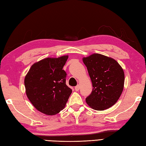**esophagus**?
Segmentation results:
<instances>
[{
    "instance_id": "1",
    "label": "esophagus",
    "mask_w": 146,
    "mask_h": 146,
    "mask_svg": "<svg viewBox=\"0 0 146 146\" xmlns=\"http://www.w3.org/2000/svg\"><path fill=\"white\" fill-rule=\"evenodd\" d=\"M79 89H80V87H79V86H76V87H75V90H76V91H79Z\"/></svg>"
}]
</instances>
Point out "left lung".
Here are the masks:
<instances>
[{
	"instance_id": "1",
	"label": "left lung",
	"mask_w": 146,
	"mask_h": 146,
	"mask_svg": "<svg viewBox=\"0 0 146 146\" xmlns=\"http://www.w3.org/2000/svg\"><path fill=\"white\" fill-rule=\"evenodd\" d=\"M92 83V91L86 101L90 108L103 111L117 102L124 89V72L112 58L100 54L84 57Z\"/></svg>"
}]
</instances>
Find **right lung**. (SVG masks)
I'll return each mask as SVG.
<instances>
[{
  "mask_svg": "<svg viewBox=\"0 0 146 146\" xmlns=\"http://www.w3.org/2000/svg\"><path fill=\"white\" fill-rule=\"evenodd\" d=\"M69 56L46 58L34 64L25 77V92L38 111L52 115L64 108L72 89L66 84L63 70Z\"/></svg>",
  "mask_w": 146,
  "mask_h": 146,
  "instance_id": "right-lung-1",
  "label": "right lung"
}]
</instances>
